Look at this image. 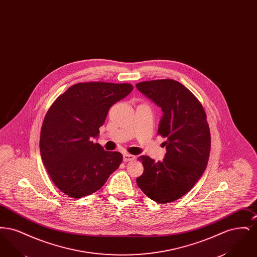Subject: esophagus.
<instances>
[{
	"label": "esophagus",
	"instance_id": "34e87169",
	"mask_svg": "<svg viewBox=\"0 0 257 257\" xmlns=\"http://www.w3.org/2000/svg\"><path fill=\"white\" fill-rule=\"evenodd\" d=\"M135 159H136V157H135L134 155H132V154L124 153V155H123V161L124 162H129V161H133Z\"/></svg>",
	"mask_w": 257,
	"mask_h": 257
}]
</instances>
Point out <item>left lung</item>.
<instances>
[{
    "instance_id": "left-lung-1",
    "label": "left lung",
    "mask_w": 257,
    "mask_h": 257,
    "mask_svg": "<svg viewBox=\"0 0 257 257\" xmlns=\"http://www.w3.org/2000/svg\"><path fill=\"white\" fill-rule=\"evenodd\" d=\"M136 86L163 110L158 134L167 139L163 161L140 158L145 171L137 184L149 198L169 203L187 194L207 167L211 137L206 113L197 98L177 81L153 80Z\"/></svg>"
}]
</instances>
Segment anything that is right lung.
I'll use <instances>...</instances> for the list:
<instances>
[{
  "label": "right lung",
  "instance_id": "obj_1",
  "mask_svg": "<svg viewBox=\"0 0 257 257\" xmlns=\"http://www.w3.org/2000/svg\"><path fill=\"white\" fill-rule=\"evenodd\" d=\"M133 90L130 84L79 83L52 104L42 123L39 148L50 178L62 193L80 198L95 193L122 163L117 151L92 142L110 107Z\"/></svg>",
  "mask_w": 257,
  "mask_h": 257
}]
</instances>
